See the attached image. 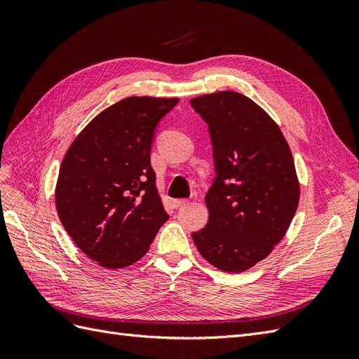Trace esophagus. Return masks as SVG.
<instances>
[{"instance_id": "obj_1", "label": "esophagus", "mask_w": 359, "mask_h": 359, "mask_svg": "<svg viewBox=\"0 0 359 359\" xmlns=\"http://www.w3.org/2000/svg\"><path fill=\"white\" fill-rule=\"evenodd\" d=\"M173 203V208H184V206H187L189 203H190V201H187V199H175L172 202Z\"/></svg>"}]
</instances>
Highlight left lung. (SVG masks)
<instances>
[{"mask_svg":"<svg viewBox=\"0 0 359 359\" xmlns=\"http://www.w3.org/2000/svg\"><path fill=\"white\" fill-rule=\"evenodd\" d=\"M190 104L208 124L215 169L205 196L210 220L191 238L211 265L241 273L273 252L297 212L290 148L271 116L240 93L205 94Z\"/></svg>","mask_w":359,"mask_h":359,"instance_id":"1","label":"left lung"}]
</instances>
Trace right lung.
I'll use <instances>...</instances> for the list:
<instances>
[{
	"mask_svg": "<svg viewBox=\"0 0 359 359\" xmlns=\"http://www.w3.org/2000/svg\"><path fill=\"white\" fill-rule=\"evenodd\" d=\"M178 99L127 97L86 126L61 163L55 203L90 259L124 268L142 257L169 215L151 168L156 128Z\"/></svg>",
	"mask_w": 359,
	"mask_h": 359,
	"instance_id": "1",
	"label": "right lung"
}]
</instances>
